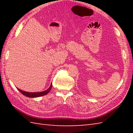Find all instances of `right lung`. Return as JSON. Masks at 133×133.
I'll use <instances>...</instances> for the list:
<instances>
[{
  "instance_id": "add662e5",
  "label": "right lung",
  "mask_w": 133,
  "mask_h": 133,
  "mask_svg": "<svg viewBox=\"0 0 133 133\" xmlns=\"http://www.w3.org/2000/svg\"><path fill=\"white\" fill-rule=\"evenodd\" d=\"M52 86V83H51V85H50L49 88L47 89L46 90H45V91H42V92H26V91H23V90H21V89H19L18 88H17V89H18V90L22 93V94H23L24 95L26 96V97H30V98H36V97H41V96H43V95H46L48 92H49V91H50L51 89Z\"/></svg>"
}]
</instances>
